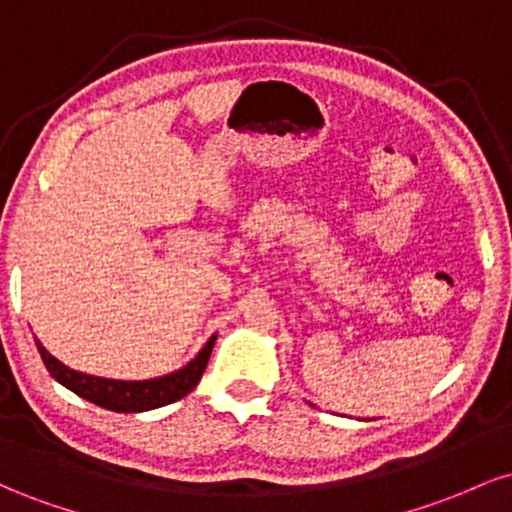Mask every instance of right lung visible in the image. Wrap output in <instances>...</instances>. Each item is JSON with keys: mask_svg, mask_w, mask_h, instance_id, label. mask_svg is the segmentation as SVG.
<instances>
[{"mask_svg": "<svg viewBox=\"0 0 512 512\" xmlns=\"http://www.w3.org/2000/svg\"><path fill=\"white\" fill-rule=\"evenodd\" d=\"M214 342L216 334L209 337V342L202 346V351L187 366L154 380H110L79 373V370L67 368L62 361H57L55 356L48 354V349L40 342L35 344H38L40 358H43L45 368L50 370L52 378L67 387V390H72L74 395L84 397L103 409L120 411V414H137V411L166 407V404L178 402L187 392L195 390V385L199 383V378H202L204 368L209 363Z\"/></svg>", "mask_w": 512, "mask_h": 512, "instance_id": "1", "label": "right lung"}]
</instances>
